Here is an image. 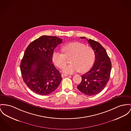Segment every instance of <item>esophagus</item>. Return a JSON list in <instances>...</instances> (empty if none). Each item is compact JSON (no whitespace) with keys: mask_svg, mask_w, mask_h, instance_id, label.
<instances>
[{"mask_svg":"<svg viewBox=\"0 0 131 131\" xmlns=\"http://www.w3.org/2000/svg\"><path fill=\"white\" fill-rule=\"evenodd\" d=\"M69 74H61V77L62 78H64L65 77H67V76H68Z\"/></svg>","mask_w":131,"mask_h":131,"instance_id":"esophagus-1","label":"esophagus"}]
</instances>
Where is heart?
<instances>
[{"mask_svg": "<svg viewBox=\"0 0 131 131\" xmlns=\"http://www.w3.org/2000/svg\"><path fill=\"white\" fill-rule=\"evenodd\" d=\"M61 49L64 53L54 52L52 60L58 68H62L66 63V59L71 57V64L62 69L65 73H72L77 71L80 73L85 72L94 63L95 53L91 47L79 42H73L63 46Z\"/></svg>", "mask_w": 131, "mask_h": 131, "instance_id": "1", "label": "heart"}]
</instances>
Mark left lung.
<instances>
[{
    "instance_id": "obj_1",
    "label": "left lung",
    "mask_w": 131,
    "mask_h": 131,
    "mask_svg": "<svg viewBox=\"0 0 131 131\" xmlns=\"http://www.w3.org/2000/svg\"><path fill=\"white\" fill-rule=\"evenodd\" d=\"M81 39H85L84 37ZM88 43L94 50L95 60L92 68L83 74L79 90L88 96L96 95L101 92L108 83L111 70V62L104 48L99 43L89 39Z\"/></svg>"
}]
</instances>
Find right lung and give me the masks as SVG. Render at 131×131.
<instances>
[{
  "mask_svg": "<svg viewBox=\"0 0 131 131\" xmlns=\"http://www.w3.org/2000/svg\"><path fill=\"white\" fill-rule=\"evenodd\" d=\"M62 39L42 36L28 45L20 63L23 79L31 90L41 95L54 91L61 81L60 71L52 63L54 49Z\"/></svg>",
  "mask_w": 131,
  "mask_h": 131,
  "instance_id": "1",
  "label": "right lung"
}]
</instances>
